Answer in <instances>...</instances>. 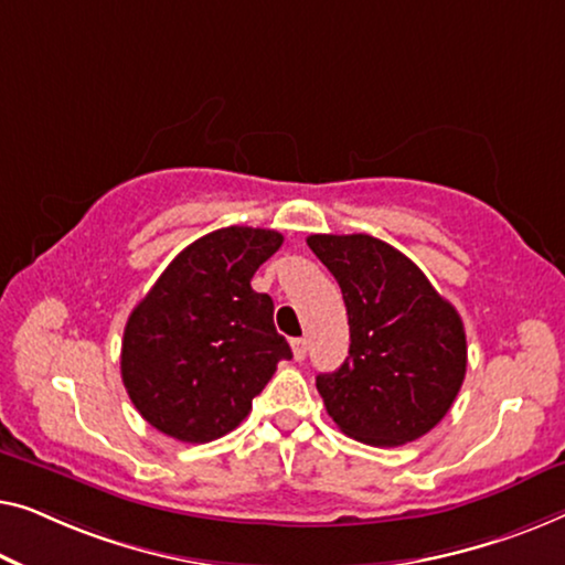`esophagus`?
I'll list each match as a JSON object with an SVG mask.
<instances>
[{"label":"esophagus","mask_w":565,"mask_h":565,"mask_svg":"<svg viewBox=\"0 0 565 565\" xmlns=\"http://www.w3.org/2000/svg\"><path fill=\"white\" fill-rule=\"evenodd\" d=\"M291 351H294V359L305 361V355H307V340H305V338H294V340H291Z\"/></svg>","instance_id":"obj_1"}]
</instances>
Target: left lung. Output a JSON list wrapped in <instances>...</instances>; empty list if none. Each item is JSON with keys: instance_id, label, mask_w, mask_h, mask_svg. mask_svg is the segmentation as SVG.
Here are the masks:
<instances>
[{"instance_id": "1", "label": "left lung", "mask_w": 565, "mask_h": 565, "mask_svg": "<svg viewBox=\"0 0 565 565\" xmlns=\"http://www.w3.org/2000/svg\"><path fill=\"white\" fill-rule=\"evenodd\" d=\"M343 291L351 351L317 376L340 430L369 445H404L448 415L466 376L460 315L427 276L371 235H309Z\"/></svg>"}]
</instances>
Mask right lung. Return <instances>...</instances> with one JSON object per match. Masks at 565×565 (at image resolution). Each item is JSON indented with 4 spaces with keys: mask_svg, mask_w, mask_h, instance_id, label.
Here are the masks:
<instances>
[{
    "mask_svg": "<svg viewBox=\"0 0 565 565\" xmlns=\"http://www.w3.org/2000/svg\"><path fill=\"white\" fill-rule=\"evenodd\" d=\"M264 227H222L171 260L125 324L122 384L142 419L181 443L217 440L248 417L291 348L250 279L281 248Z\"/></svg>",
    "mask_w": 565,
    "mask_h": 565,
    "instance_id": "obj_1",
    "label": "right lung"
}]
</instances>
